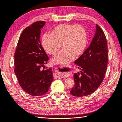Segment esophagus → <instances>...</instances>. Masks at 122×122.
I'll list each match as a JSON object with an SVG mask.
<instances>
[{
  "label": "esophagus",
  "mask_w": 122,
  "mask_h": 122,
  "mask_svg": "<svg viewBox=\"0 0 122 122\" xmlns=\"http://www.w3.org/2000/svg\"><path fill=\"white\" fill-rule=\"evenodd\" d=\"M63 71H64V69L62 68L61 67H57L55 69V73H56V74L57 75V77H63L64 73H65V72H63Z\"/></svg>",
  "instance_id": "obj_1"
}]
</instances>
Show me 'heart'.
Masks as SVG:
<instances>
[{
  "instance_id": "1",
  "label": "heart",
  "mask_w": 122,
  "mask_h": 122,
  "mask_svg": "<svg viewBox=\"0 0 122 122\" xmlns=\"http://www.w3.org/2000/svg\"><path fill=\"white\" fill-rule=\"evenodd\" d=\"M87 45V35L80 25L61 24L53 28L49 35L45 34L41 39L44 50L51 55H56L61 45L63 50L52 59L53 65H66L73 60L74 56L83 54Z\"/></svg>"
}]
</instances>
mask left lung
<instances>
[{
    "label": "left lung",
    "instance_id": "left-lung-1",
    "mask_svg": "<svg viewBox=\"0 0 122 122\" xmlns=\"http://www.w3.org/2000/svg\"><path fill=\"white\" fill-rule=\"evenodd\" d=\"M90 46L75 61L80 73L74 75L75 85L70 92L73 96L82 97L95 92L105 77L108 65V45L106 36L97 24Z\"/></svg>",
    "mask_w": 122,
    "mask_h": 122
}]
</instances>
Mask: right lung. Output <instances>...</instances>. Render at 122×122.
<instances>
[{
    "label": "right lung",
    "mask_w": 122,
    "mask_h": 122,
    "mask_svg": "<svg viewBox=\"0 0 122 122\" xmlns=\"http://www.w3.org/2000/svg\"><path fill=\"white\" fill-rule=\"evenodd\" d=\"M46 22L36 21L24 29L14 54V73L25 92L41 96L48 92L53 81L52 69L41 70L49 57L40 41L41 28Z\"/></svg>",
    "instance_id": "right-lung-1"
}]
</instances>
